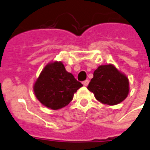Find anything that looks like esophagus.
I'll return each mask as SVG.
<instances>
[{"label": "esophagus", "mask_w": 150, "mask_h": 150, "mask_svg": "<svg viewBox=\"0 0 150 150\" xmlns=\"http://www.w3.org/2000/svg\"><path fill=\"white\" fill-rule=\"evenodd\" d=\"M88 83H89V81H88V80H86V81H84L83 82V84L84 86H88Z\"/></svg>", "instance_id": "34e87169"}]
</instances>
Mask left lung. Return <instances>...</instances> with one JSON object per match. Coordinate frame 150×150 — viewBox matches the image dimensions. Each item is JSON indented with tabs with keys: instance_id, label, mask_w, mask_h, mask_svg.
Returning a JSON list of instances; mask_svg holds the SVG:
<instances>
[{
	"instance_id": "1",
	"label": "left lung",
	"mask_w": 150,
	"mask_h": 150,
	"mask_svg": "<svg viewBox=\"0 0 150 150\" xmlns=\"http://www.w3.org/2000/svg\"><path fill=\"white\" fill-rule=\"evenodd\" d=\"M95 97L103 104L114 105L127 98L129 81L125 74L112 64L99 66L88 86Z\"/></svg>"
}]
</instances>
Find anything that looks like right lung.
Here are the masks:
<instances>
[{"label": "right lung", "instance_id": "obj_1", "mask_svg": "<svg viewBox=\"0 0 150 150\" xmlns=\"http://www.w3.org/2000/svg\"><path fill=\"white\" fill-rule=\"evenodd\" d=\"M83 84L66 70L62 62H50L37 79L33 91L40 103L52 110L65 107Z\"/></svg>", "mask_w": 150, "mask_h": 150}]
</instances>
